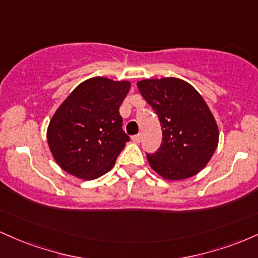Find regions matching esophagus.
<instances>
[{"label": "esophagus", "mask_w": 258, "mask_h": 258, "mask_svg": "<svg viewBox=\"0 0 258 258\" xmlns=\"http://www.w3.org/2000/svg\"><path fill=\"white\" fill-rule=\"evenodd\" d=\"M132 141L135 142V143H141V141H142V136H141V135H136V136H133V137H132Z\"/></svg>", "instance_id": "1"}]
</instances>
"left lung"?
I'll return each instance as SVG.
<instances>
[{
	"mask_svg": "<svg viewBox=\"0 0 258 258\" xmlns=\"http://www.w3.org/2000/svg\"><path fill=\"white\" fill-rule=\"evenodd\" d=\"M137 86L158 114L162 130L158 152L147 154L150 167L168 180L195 176L212 158L220 137L206 102L180 79H147Z\"/></svg>",
	"mask_w": 258,
	"mask_h": 258,
	"instance_id": "left-lung-1",
	"label": "left lung"
}]
</instances>
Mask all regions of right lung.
<instances>
[{"mask_svg":"<svg viewBox=\"0 0 258 258\" xmlns=\"http://www.w3.org/2000/svg\"><path fill=\"white\" fill-rule=\"evenodd\" d=\"M128 81L92 78L81 82L53 115L47 142L55 162L81 179L110 171L130 137L122 130L119 108Z\"/></svg>","mask_w":258,"mask_h":258,"instance_id":"add662e5","label":"right lung"}]
</instances>
